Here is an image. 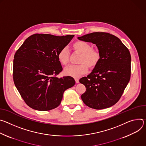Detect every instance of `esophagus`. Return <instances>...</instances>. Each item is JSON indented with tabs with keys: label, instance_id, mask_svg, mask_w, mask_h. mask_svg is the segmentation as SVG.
Listing matches in <instances>:
<instances>
[{
	"label": "esophagus",
	"instance_id": "obj_1",
	"mask_svg": "<svg viewBox=\"0 0 146 146\" xmlns=\"http://www.w3.org/2000/svg\"><path fill=\"white\" fill-rule=\"evenodd\" d=\"M75 82L76 84L79 83V79L78 78H75Z\"/></svg>",
	"mask_w": 146,
	"mask_h": 146
}]
</instances>
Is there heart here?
Returning a JSON list of instances; mask_svg holds the SVG:
<instances>
[{
  "label": "heart",
  "mask_w": 146,
  "mask_h": 146,
  "mask_svg": "<svg viewBox=\"0 0 146 146\" xmlns=\"http://www.w3.org/2000/svg\"><path fill=\"white\" fill-rule=\"evenodd\" d=\"M75 53L80 54L78 62L79 64L71 65L65 68V75L78 78L85 74L90 69L94 68L100 62L102 54L99 50L93 48L92 45L85 41L78 40L72 44ZM57 58L59 62L62 66H67L70 62V53L67 47H63L58 52Z\"/></svg>",
  "instance_id": "1"
}]
</instances>
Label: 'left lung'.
I'll use <instances>...</instances> for the list:
<instances>
[{
	"instance_id": "8db88e82",
	"label": "left lung",
	"mask_w": 146,
	"mask_h": 146,
	"mask_svg": "<svg viewBox=\"0 0 146 146\" xmlns=\"http://www.w3.org/2000/svg\"><path fill=\"white\" fill-rule=\"evenodd\" d=\"M78 38L95 44L102 54L92 72L79 79L86 88L81 95L83 102L96 110L112 106L121 98L131 78L129 50L118 38L107 32H93Z\"/></svg>"
}]
</instances>
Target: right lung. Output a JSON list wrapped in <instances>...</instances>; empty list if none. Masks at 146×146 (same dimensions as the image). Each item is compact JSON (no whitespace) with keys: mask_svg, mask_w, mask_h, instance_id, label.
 Listing matches in <instances>:
<instances>
[{"mask_svg":"<svg viewBox=\"0 0 146 146\" xmlns=\"http://www.w3.org/2000/svg\"><path fill=\"white\" fill-rule=\"evenodd\" d=\"M74 36L35 34L28 37L15 52L14 83L31 108L48 111L57 107L64 92L75 84L71 76H56L62 70L57 54Z\"/></svg>","mask_w":146,"mask_h":146,"instance_id":"add662e5","label":"right lung"}]
</instances>
